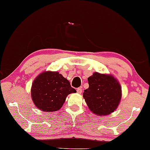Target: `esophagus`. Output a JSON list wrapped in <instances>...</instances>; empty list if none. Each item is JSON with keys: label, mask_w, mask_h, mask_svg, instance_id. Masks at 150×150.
Wrapping results in <instances>:
<instances>
[{"label": "esophagus", "mask_w": 150, "mask_h": 150, "mask_svg": "<svg viewBox=\"0 0 150 150\" xmlns=\"http://www.w3.org/2000/svg\"><path fill=\"white\" fill-rule=\"evenodd\" d=\"M77 92L79 93V94H81V93H82V89H81V87L77 88Z\"/></svg>", "instance_id": "34e87169"}]
</instances>
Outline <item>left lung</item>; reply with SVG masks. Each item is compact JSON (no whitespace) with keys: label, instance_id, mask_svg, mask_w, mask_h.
Instances as JSON below:
<instances>
[{"label":"left lung","instance_id":"obj_1","mask_svg":"<svg viewBox=\"0 0 150 150\" xmlns=\"http://www.w3.org/2000/svg\"><path fill=\"white\" fill-rule=\"evenodd\" d=\"M89 87L83 98L93 113L106 116L114 112L121 99V87L112 75L94 72L88 79Z\"/></svg>","mask_w":150,"mask_h":150}]
</instances>
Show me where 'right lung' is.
<instances>
[{
  "label": "right lung",
  "mask_w": 150,
  "mask_h": 150,
  "mask_svg": "<svg viewBox=\"0 0 150 150\" xmlns=\"http://www.w3.org/2000/svg\"><path fill=\"white\" fill-rule=\"evenodd\" d=\"M76 92L70 83L56 71H44L32 83L31 95L37 108L44 112H56L62 108L67 95Z\"/></svg>",
  "instance_id": "add662e5"
}]
</instances>
